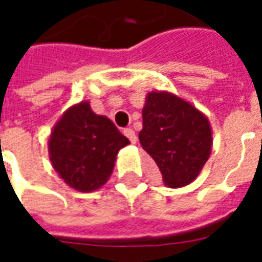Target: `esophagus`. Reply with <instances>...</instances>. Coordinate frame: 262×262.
I'll use <instances>...</instances> for the list:
<instances>
[{"label":"esophagus","instance_id":"esophagus-1","mask_svg":"<svg viewBox=\"0 0 262 262\" xmlns=\"http://www.w3.org/2000/svg\"><path fill=\"white\" fill-rule=\"evenodd\" d=\"M123 135H125L129 140H130L132 144H135V143L137 142V137H136V133H135V130H132V129H125L123 130Z\"/></svg>","mask_w":262,"mask_h":262}]
</instances>
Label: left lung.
<instances>
[{
  "instance_id": "left-lung-1",
  "label": "left lung",
  "mask_w": 262,
  "mask_h": 262,
  "mask_svg": "<svg viewBox=\"0 0 262 262\" xmlns=\"http://www.w3.org/2000/svg\"><path fill=\"white\" fill-rule=\"evenodd\" d=\"M142 115L139 140L159 165L164 185H189L212 151L208 118L191 102L167 91L148 92Z\"/></svg>"
}]
</instances>
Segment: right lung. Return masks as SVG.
<instances>
[{
    "label": "right lung",
    "instance_id": "right-lung-1",
    "mask_svg": "<svg viewBox=\"0 0 262 262\" xmlns=\"http://www.w3.org/2000/svg\"><path fill=\"white\" fill-rule=\"evenodd\" d=\"M129 143L112 120L95 114L88 101H81L53 126L49 159L69 187L92 192L106 184L119 150Z\"/></svg>",
    "mask_w": 262,
    "mask_h": 262
}]
</instances>
